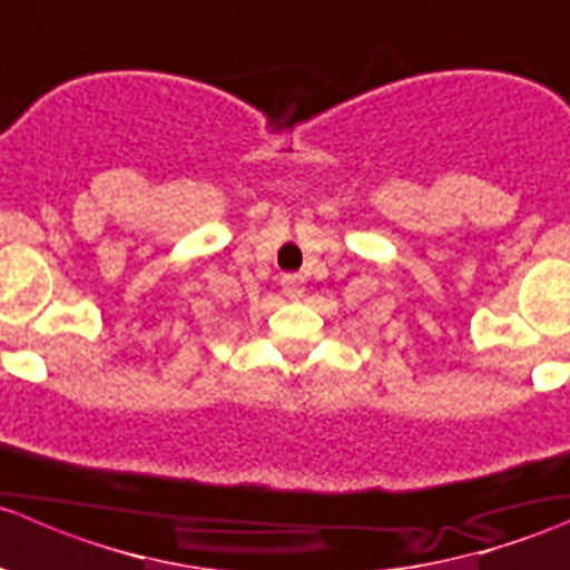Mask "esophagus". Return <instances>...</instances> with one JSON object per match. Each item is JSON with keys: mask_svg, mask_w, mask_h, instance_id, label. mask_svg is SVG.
Returning <instances> with one entry per match:
<instances>
[{"mask_svg": "<svg viewBox=\"0 0 570 570\" xmlns=\"http://www.w3.org/2000/svg\"><path fill=\"white\" fill-rule=\"evenodd\" d=\"M279 282H282V294L288 296V299H299V296L305 294V276L285 274Z\"/></svg>", "mask_w": 570, "mask_h": 570, "instance_id": "1", "label": "esophagus"}]
</instances>
